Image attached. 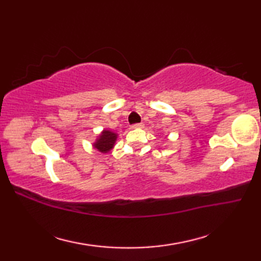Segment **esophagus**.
<instances>
[{"label":"esophagus","instance_id":"1","mask_svg":"<svg viewBox=\"0 0 261 261\" xmlns=\"http://www.w3.org/2000/svg\"><path fill=\"white\" fill-rule=\"evenodd\" d=\"M143 123H136V124H132L131 125V129H141V127H143Z\"/></svg>","mask_w":261,"mask_h":261}]
</instances>
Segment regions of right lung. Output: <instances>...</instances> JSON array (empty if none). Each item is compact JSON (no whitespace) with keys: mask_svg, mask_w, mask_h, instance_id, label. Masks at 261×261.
Masks as SVG:
<instances>
[{"mask_svg":"<svg viewBox=\"0 0 261 261\" xmlns=\"http://www.w3.org/2000/svg\"><path fill=\"white\" fill-rule=\"evenodd\" d=\"M116 140V135L112 131L104 130L101 135L98 136L97 140L94 142V148H96L98 151L108 152L113 148Z\"/></svg>","mask_w":261,"mask_h":261,"instance_id":"add662e5","label":"right lung"}]
</instances>
